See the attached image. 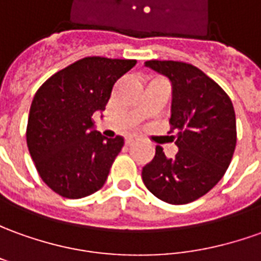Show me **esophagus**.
<instances>
[{"mask_svg": "<svg viewBox=\"0 0 261 261\" xmlns=\"http://www.w3.org/2000/svg\"><path fill=\"white\" fill-rule=\"evenodd\" d=\"M138 139H139L138 136H127L126 141H125V142H126V145H132V143L138 141Z\"/></svg>", "mask_w": 261, "mask_h": 261, "instance_id": "1", "label": "esophagus"}]
</instances>
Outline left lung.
<instances>
[{"label": "left lung", "mask_w": 261, "mask_h": 261, "mask_svg": "<svg viewBox=\"0 0 261 261\" xmlns=\"http://www.w3.org/2000/svg\"><path fill=\"white\" fill-rule=\"evenodd\" d=\"M172 82V130H177L175 158L156 146L142 169L150 193L170 204H186L206 195L223 177L236 148V115L220 86L199 68L179 61H146Z\"/></svg>", "instance_id": "1"}]
</instances>
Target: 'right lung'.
<instances>
[{
  "instance_id": "obj_1",
  "label": "right lung",
  "mask_w": 261,
  "mask_h": 261,
  "mask_svg": "<svg viewBox=\"0 0 261 261\" xmlns=\"http://www.w3.org/2000/svg\"><path fill=\"white\" fill-rule=\"evenodd\" d=\"M135 64V59L82 58L54 73L35 93L27 145L41 179L59 196L81 199L107 182L125 142L95 130L92 115L105 111L115 82Z\"/></svg>"
}]
</instances>
